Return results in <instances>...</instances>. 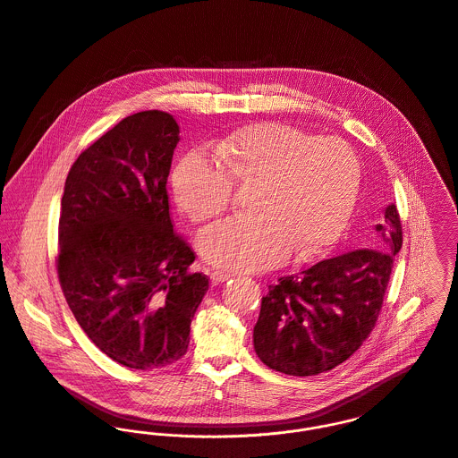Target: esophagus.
Masks as SVG:
<instances>
[{
  "instance_id": "obj_1",
  "label": "esophagus",
  "mask_w": 458,
  "mask_h": 458,
  "mask_svg": "<svg viewBox=\"0 0 458 458\" xmlns=\"http://www.w3.org/2000/svg\"><path fill=\"white\" fill-rule=\"evenodd\" d=\"M232 276L228 275V273H221V271H214L212 275H210V279H212V283H225V281H228Z\"/></svg>"
}]
</instances>
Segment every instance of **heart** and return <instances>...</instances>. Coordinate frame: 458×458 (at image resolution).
I'll use <instances>...</instances> for the list:
<instances>
[{"label":"heart","mask_w":458,"mask_h":458,"mask_svg":"<svg viewBox=\"0 0 458 458\" xmlns=\"http://www.w3.org/2000/svg\"><path fill=\"white\" fill-rule=\"evenodd\" d=\"M223 163L192 150L172 172L177 207L191 221L223 214L239 183H260L253 216L205 228L201 257L223 271H260L284 262L292 250L313 257L342 235L360 191L361 168L352 147L284 123H253L217 148Z\"/></svg>","instance_id":"obj_1"}]
</instances>
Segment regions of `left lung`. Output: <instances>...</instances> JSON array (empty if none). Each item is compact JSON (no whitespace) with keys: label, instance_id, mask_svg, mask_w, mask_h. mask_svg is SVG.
Returning a JSON list of instances; mask_svg holds the SVG:
<instances>
[{"label":"left lung","instance_id":"1","mask_svg":"<svg viewBox=\"0 0 458 458\" xmlns=\"http://www.w3.org/2000/svg\"><path fill=\"white\" fill-rule=\"evenodd\" d=\"M382 212L368 248L322 260L269 286L253 329L255 352L269 368L317 375L347 361L363 345L402 248L396 205Z\"/></svg>","mask_w":458,"mask_h":458}]
</instances>
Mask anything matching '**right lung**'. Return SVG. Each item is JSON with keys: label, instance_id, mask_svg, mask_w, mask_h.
<instances>
[{"label": "right lung", "instance_id": "obj_1", "mask_svg": "<svg viewBox=\"0 0 458 458\" xmlns=\"http://www.w3.org/2000/svg\"><path fill=\"white\" fill-rule=\"evenodd\" d=\"M179 132L165 111L123 118L81 152L62 196L58 277L69 308L107 358L134 369L182 358L208 290L207 276L189 273L194 253L170 219Z\"/></svg>", "mask_w": 458, "mask_h": 458}]
</instances>
